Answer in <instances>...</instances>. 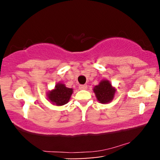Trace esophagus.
Wrapping results in <instances>:
<instances>
[{
  "mask_svg": "<svg viewBox=\"0 0 160 160\" xmlns=\"http://www.w3.org/2000/svg\"><path fill=\"white\" fill-rule=\"evenodd\" d=\"M79 89L81 90H84V89H87V85H80L79 86Z\"/></svg>",
  "mask_w": 160,
  "mask_h": 160,
  "instance_id": "obj_1",
  "label": "esophagus"
}]
</instances>
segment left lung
I'll return each instance as SVG.
<instances>
[{"instance_id": "obj_1", "label": "left lung", "mask_w": 160, "mask_h": 160, "mask_svg": "<svg viewBox=\"0 0 160 160\" xmlns=\"http://www.w3.org/2000/svg\"><path fill=\"white\" fill-rule=\"evenodd\" d=\"M116 91V88L113 87L108 80H102L93 88V92L97 100L102 104H108L112 102L114 98Z\"/></svg>"}]
</instances>
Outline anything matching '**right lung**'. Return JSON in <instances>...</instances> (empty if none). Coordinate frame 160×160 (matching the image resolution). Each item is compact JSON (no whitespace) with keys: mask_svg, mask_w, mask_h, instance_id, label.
<instances>
[{"mask_svg":"<svg viewBox=\"0 0 160 160\" xmlns=\"http://www.w3.org/2000/svg\"><path fill=\"white\" fill-rule=\"evenodd\" d=\"M73 92H74L73 89L66 87L65 84L58 82L55 86L54 89L47 93V99L53 105H65L69 102Z\"/></svg>","mask_w":160,"mask_h":160,"instance_id":"add662e5","label":"right lung"}]
</instances>
